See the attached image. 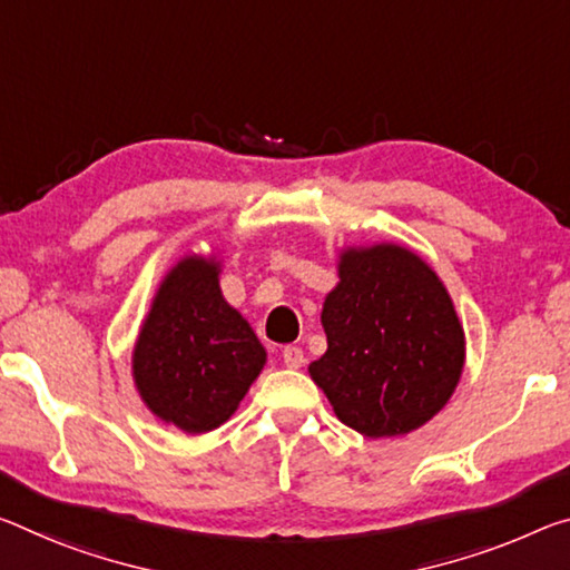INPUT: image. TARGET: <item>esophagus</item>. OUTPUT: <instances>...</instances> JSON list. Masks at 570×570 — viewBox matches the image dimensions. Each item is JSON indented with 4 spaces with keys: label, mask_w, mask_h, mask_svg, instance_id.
I'll return each instance as SVG.
<instances>
[{
    "label": "esophagus",
    "mask_w": 570,
    "mask_h": 570,
    "mask_svg": "<svg viewBox=\"0 0 570 570\" xmlns=\"http://www.w3.org/2000/svg\"><path fill=\"white\" fill-rule=\"evenodd\" d=\"M282 357H284V365H286V367H292V370H296V367H302V365H304V350H302V347H296V345H288V347H284Z\"/></svg>",
    "instance_id": "esophagus-1"
}]
</instances>
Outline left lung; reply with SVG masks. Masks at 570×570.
Returning a JSON list of instances; mask_svg holds the SVG:
<instances>
[{"instance_id":"left-lung-1","label":"left lung","mask_w":570,"mask_h":570,"mask_svg":"<svg viewBox=\"0 0 570 570\" xmlns=\"http://www.w3.org/2000/svg\"><path fill=\"white\" fill-rule=\"evenodd\" d=\"M322 306L327 352L309 365L345 426L370 439L421 429L464 370V330L426 261L395 243L345 248Z\"/></svg>"}]
</instances>
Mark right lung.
I'll list each match as a JSON object with an SVG mask.
<instances>
[{"instance_id":"right-lung-1","label":"right lung","mask_w":570,"mask_h":570,"mask_svg":"<svg viewBox=\"0 0 570 570\" xmlns=\"http://www.w3.org/2000/svg\"><path fill=\"white\" fill-rule=\"evenodd\" d=\"M215 256H185L161 278L134 345V385L185 433L223 426L266 365V350L223 299Z\"/></svg>"}]
</instances>
